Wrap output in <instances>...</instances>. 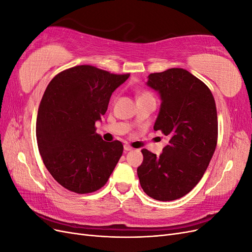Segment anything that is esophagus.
<instances>
[{
  "label": "esophagus",
  "instance_id": "34e87169",
  "mask_svg": "<svg viewBox=\"0 0 252 252\" xmlns=\"http://www.w3.org/2000/svg\"><path fill=\"white\" fill-rule=\"evenodd\" d=\"M124 150H125V151H129V150H132V147L130 146V145H128V144H125V145H124Z\"/></svg>",
  "mask_w": 252,
  "mask_h": 252
}]
</instances>
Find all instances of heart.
<instances>
[{
	"mask_svg": "<svg viewBox=\"0 0 252 252\" xmlns=\"http://www.w3.org/2000/svg\"><path fill=\"white\" fill-rule=\"evenodd\" d=\"M146 97H154V96H152V94L148 93V91H143V93L140 94L139 100H141V98H146Z\"/></svg>",
	"mask_w": 252,
	"mask_h": 252,
	"instance_id": "obj_1",
	"label": "heart"
}]
</instances>
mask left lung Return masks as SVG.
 I'll list each match as a JSON object with an SVG mask.
<instances>
[{"instance_id": "1", "label": "left lung", "mask_w": 252, "mask_h": 252, "mask_svg": "<svg viewBox=\"0 0 252 252\" xmlns=\"http://www.w3.org/2000/svg\"><path fill=\"white\" fill-rule=\"evenodd\" d=\"M147 85L162 100L154 129L168 136L169 143L159 157L142 149L138 177L152 199L178 200L200 182L216 150V102L207 85L183 68L150 73Z\"/></svg>"}]
</instances>
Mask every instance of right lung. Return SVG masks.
Returning <instances> with one entry per match:
<instances>
[{"instance_id": "add662e5", "label": "right lung", "mask_w": 252, "mask_h": 252, "mask_svg": "<svg viewBox=\"0 0 252 252\" xmlns=\"http://www.w3.org/2000/svg\"><path fill=\"white\" fill-rule=\"evenodd\" d=\"M129 75L80 65L58 73L45 90L36 118L37 147L52 178L72 192L101 189L123 154L120 141L105 142L95 132V122Z\"/></svg>"}]
</instances>
